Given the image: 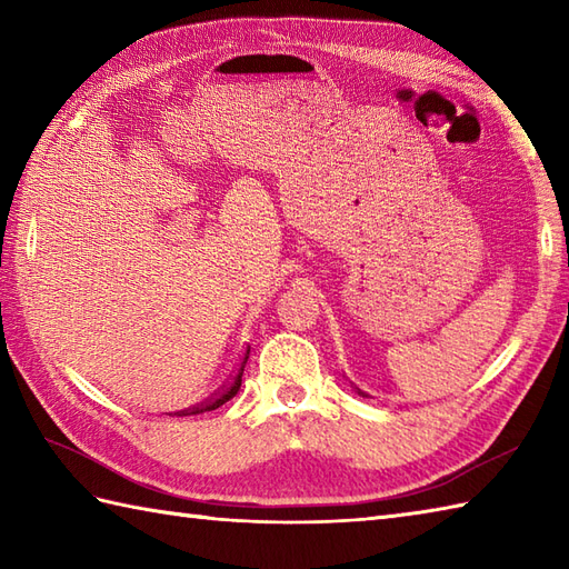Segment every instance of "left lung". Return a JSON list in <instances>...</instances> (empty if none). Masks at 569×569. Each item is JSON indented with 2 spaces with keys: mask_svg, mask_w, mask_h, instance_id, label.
<instances>
[{
  "mask_svg": "<svg viewBox=\"0 0 569 569\" xmlns=\"http://www.w3.org/2000/svg\"><path fill=\"white\" fill-rule=\"evenodd\" d=\"M357 393H359V396H365V398L369 396V393H365V391H361V389H357Z\"/></svg>",
  "mask_w": 569,
  "mask_h": 569,
  "instance_id": "left-lung-1",
  "label": "left lung"
}]
</instances>
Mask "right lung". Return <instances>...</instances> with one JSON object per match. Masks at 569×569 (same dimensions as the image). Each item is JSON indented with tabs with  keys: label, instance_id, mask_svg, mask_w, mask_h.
Here are the masks:
<instances>
[{
	"label": "right lung",
	"instance_id": "1",
	"mask_svg": "<svg viewBox=\"0 0 569 569\" xmlns=\"http://www.w3.org/2000/svg\"><path fill=\"white\" fill-rule=\"evenodd\" d=\"M247 359H249V349H247V357H244V361H241V369L237 371V377H234L232 386H229V389H227L224 393H220V396L214 398V401L204 403V406H198V408H192V410H180L178 416H198V413H204V410H214V408H220L222 403H227V401H229V398H234V396H237V391H239V386H241V373H244Z\"/></svg>",
	"mask_w": 569,
	"mask_h": 569
}]
</instances>
